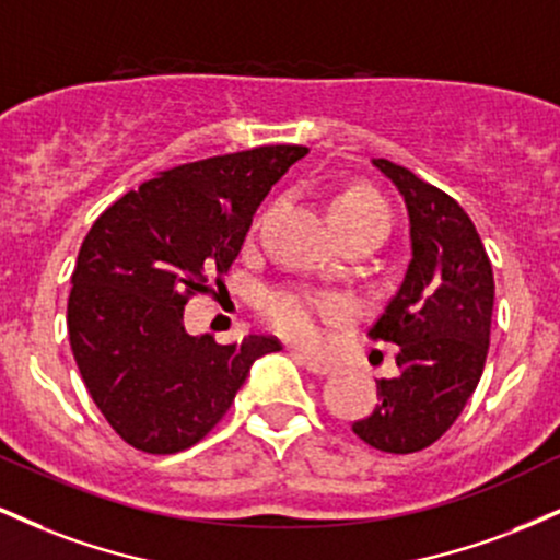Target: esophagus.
Returning <instances> with one entry per match:
<instances>
[{"instance_id":"34e87169","label":"esophagus","mask_w":560,"mask_h":560,"mask_svg":"<svg viewBox=\"0 0 560 560\" xmlns=\"http://www.w3.org/2000/svg\"><path fill=\"white\" fill-rule=\"evenodd\" d=\"M294 358H298L300 363H305V369L316 376H326V374H334V371H337V363L326 361V358L307 355V352H294Z\"/></svg>"}]
</instances>
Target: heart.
<instances>
[{"label": "heart", "mask_w": 560, "mask_h": 560, "mask_svg": "<svg viewBox=\"0 0 560 560\" xmlns=\"http://www.w3.org/2000/svg\"><path fill=\"white\" fill-rule=\"evenodd\" d=\"M331 223L342 234L350 229H376L387 236L392 226V210L382 197L369 186H347L331 199ZM350 313L345 300L326 294L302 292V289H271L260 298V316L294 342H316L324 324L342 320Z\"/></svg>", "instance_id": "1"}]
</instances>
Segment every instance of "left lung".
I'll list each match as a JSON object with an SVG mask.
<instances>
[{
  "mask_svg": "<svg viewBox=\"0 0 560 560\" xmlns=\"http://www.w3.org/2000/svg\"><path fill=\"white\" fill-rule=\"evenodd\" d=\"M374 165L400 189L413 258L395 298L369 329L397 345V376L378 378V402L352 423L365 445L419 453L453 427L477 389L490 347L492 262L466 210L402 165Z\"/></svg>",
  "mask_w": 560,
  "mask_h": 560,
  "instance_id": "8db88e82",
  "label": "left lung"
}]
</instances>
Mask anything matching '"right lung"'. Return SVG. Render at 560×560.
Returning a JSON list of instances; mask_svg holds the SVG:
<instances>
[{"instance_id": "add662e5", "label": "right lung", "mask_w": 560, "mask_h": 560, "mask_svg": "<svg viewBox=\"0 0 560 560\" xmlns=\"http://www.w3.org/2000/svg\"><path fill=\"white\" fill-rule=\"evenodd\" d=\"M307 147L268 144L160 173L89 229L68 298V337L89 395L120 440L171 455L226 416L249 365L281 350L189 337L184 305L221 281L255 210Z\"/></svg>"}]
</instances>
